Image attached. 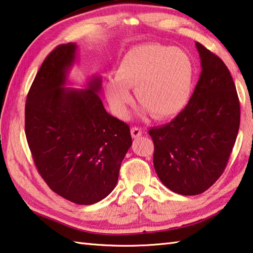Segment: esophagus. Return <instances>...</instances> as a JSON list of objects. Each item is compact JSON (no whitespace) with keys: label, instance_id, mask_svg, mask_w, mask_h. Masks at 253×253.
<instances>
[{"label":"esophagus","instance_id":"34e87169","mask_svg":"<svg viewBox=\"0 0 253 253\" xmlns=\"http://www.w3.org/2000/svg\"><path fill=\"white\" fill-rule=\"evenodd\" d=\"M131 134L133 138H139V136L142 135V130L139 126H133L131 129Z\"/></svg>","mask_w":253,"mask_h":253}]
</instances>
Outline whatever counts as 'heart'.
Wrapping results in <instances>:
<instances>
[{"instance_id": "1", "label": "heart", "mask_w": 253, "mask_h": 253, "mask_svg": "<svg viewBox=\"0 0 253 253\" xmlns=\"http://www.w3.org/2000/svg\"><path fill=\"white\" fill-rule=\"evenodd\" d=\"M115 78L104 83V92L113 112L124 118L132 95L141 111L154 119H167L179 113L190 97L193 82L191 57L180 47L143 44L130 48L120 59Z\"/></svg>"}]
</instances>
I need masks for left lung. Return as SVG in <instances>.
<instances>
[{
    "label": "left lung",
    "mask_w": 253,
    "mask_h": 253,
    "mask_svg": "<svg viewBox=\"0 0 253 253\" xmlns=\"http://www.w3.org/2000/svg\"><path fill=\"white\" fill-rule=\"evenodd\" d=\"M201 74L188 105L149 130L161 182L182 196L209 189L223 173L240 126V103L227 65L199 42Z\"/></svg>",
    "instance_id": "1"
}]
</instances>
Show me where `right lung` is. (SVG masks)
<instances>
[{"instance_id":"right-lung-1","label":"right lung","mask_w":253,"mask_h":253,"mask_svg":"<svg viewBox=\"0 0 253 253\" xmlns=\"http://www.w3.org/2000/svg\"><path fill=\"white\" fill-rule=\"evenodd\" d=\"M77 43L56 46L40 68L25 104V134L35 166L51 190L77 205L113 191L132 144L130 126L106 112L102 79L66 87Z\"/></svg>"}]
</instances>
